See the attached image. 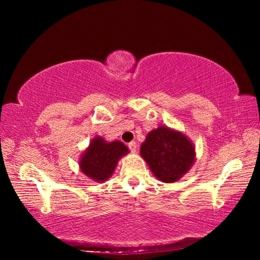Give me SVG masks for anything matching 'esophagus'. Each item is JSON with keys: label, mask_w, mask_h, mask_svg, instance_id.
I'll return each mask as SVG.
<instances>
[{"label": "esophagus", "mask_w": 260, "mask_h": 260, "mask_svg": "<svg viewBox=\"0 0 260 260\" xmlns=\"http://www.w3.org/2000/svg\"><path fill=\"white\" fill-rule=\"evenodd\" d=\"M128 148H129V151H131L132 153H135V152H136V148H137L136 142H131V143H128Z\"/></svg>", "instance_id": "esophagus-1"}]
</instances>
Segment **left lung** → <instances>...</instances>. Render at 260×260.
<instances>
[{
  "instance_id": "left-lung-1",
  "label": "left lung",
  "mask_w": 260,
  "mask_h": 260,
  "mask_svg": "<svg viewBox=\"0 0 260 260\" xmlns=\"http://www.w3.org/2000/svg\"><path fill=\"white\" fill-rule=\"evenodd\" d=\"M141 155L158 180L172 183L190 170L196 154L183 134L161 126L148 133L141 146Z\"/></svg>"
}]
</instances>
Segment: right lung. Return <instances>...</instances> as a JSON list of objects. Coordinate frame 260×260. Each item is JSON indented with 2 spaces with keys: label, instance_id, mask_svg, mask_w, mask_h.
<instances>
[{
  "label": "right lung",
  "instance_id": "1",
  "mask_svg": "<svg viewBox=\"0 0 260 260\" xmlns=\"http://www.w3.org/2000/svg\"><path fill=\"white\" fill-rule=\"evenodd\" d=\"M128 152L125 144L115 141L105 142L96 137L80 158L81 171L95 181H106L113 174L118 159Z\"/></svg>",
  "mask_w": 260,
  "mask_h": 260
}]
</instances>
